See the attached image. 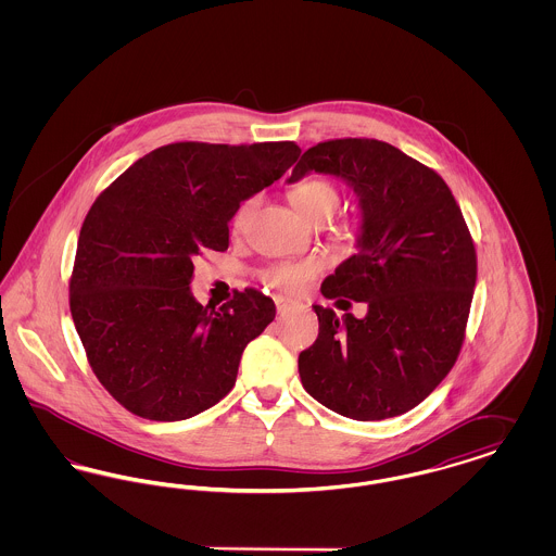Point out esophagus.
I'll return each instance as SVG.
<instances>
[{"mask_svg":"<svg viewBox=\"0 0 556 556\" xmlns=\"http://www.w3.org/2000/svg\"><path fill=\"white\" fill-rule=\"evenodd\" d=\"M275 306H277V313H286L291 306V300L283 295H275Z\"/></svg>","mask_w":556,"mask_h":556,"instance_id":"1","label":"esophagus"}]
</instances>
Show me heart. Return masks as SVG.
<instances>
[{
  "label": "heart",
  "mask_w": 556,
  "mask_h": 556,
  "mask_svg": "<svg viewBox=\"0 0 556 556\" xmlns=\"http://www.w3.org/2000/svg\"><path fill=\"white\" fill-rule=\"evenodd\" d=\"M290 200L295 212L308 220L320 225L327 218L333 216V212L340 204V191L333 186L329 179L323 177H313V179H304L300 184L290 189ZM256 204V198H250L245 202L239 204L238 211L233 214V231H241L250 212ZM344 231H350L345 227ZM320 270L317 261H302V263H277V265L268 266L263 273V279L270 288H277L281 291H300L304 290Z\"/></svg>",
  "instance_id": "obj_1"
}]
</instances>
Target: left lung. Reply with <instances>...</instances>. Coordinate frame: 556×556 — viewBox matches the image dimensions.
<instances>
[{"mask_svg":"<svg viewBox=\"0 0 556 556\" xmlns=\"http://www.w3.org/2000/svg\"><path fill=\"white\" fill-rule=\"evenodd\" d=\"M344 179L361 208L358 252L320 293L365 302L340 318L315 304L318 338L300 352L304 390L356 421L408 413L454 367L476 288V245L444 179L377 139H333L306 150L290 184L308 173Z\"/></svg>","mask_w":556,"mask_h":556,"instance_id":"1","label":"left lung"}]
</instances>
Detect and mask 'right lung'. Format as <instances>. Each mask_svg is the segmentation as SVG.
<instances>
[{"instance_id":"1","label":"right lung","mask_w":556,"mask_h":556,"mask_svg":"<svg viewBox=\"0 0 556 556\" xmlns=\"http://www.w3.org/2000/svg\"><path fill=\"white\" fill-rule=\"evenodd\" d=\"M300 156L293 141H181L132 162L80 227L71 313L110 396L150 421H184L236 386L243 348L275 318L258 290L220 308L191 293L193 258L229 248L239 204Z\"/></svg>"}]
</instances>
